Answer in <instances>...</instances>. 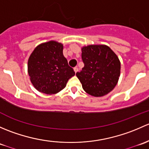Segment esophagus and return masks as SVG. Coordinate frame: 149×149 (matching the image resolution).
Masks as SVG:
<instances>
[{"label": "esophagus", "instance_id": "esophagus-1", "mask_svg": "<svg viewBox=\"0 0 149 149\" xmlns=\"http://www.w3.org/2000/svg\"><path fill=\"white\" fill-rule=\"evenodd\" d=\"M73 70H74V71H75V73H77L78 72V70H79V68H78L77 67H75L74 68H73Z\"/></svg>", "mask_w": 149, "mask_h": 149}]
</instances>
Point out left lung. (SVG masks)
Masks as SVG:
<instances>
[{
    "label": "left lung",
    "instance_id": "8db88e82",
    "mask_svg": "<svg viewBox=\"0 0 149 149\" xmlns=\"http://www.w3.org/2000/svg\"><path fill=\"white\" fill-rule=\"evenodd\" d=\"M84 64L76 76L84 90L94 97H102L118 84L120 62L116 54L106 45H88L81 49Z\"/></svg>",
    "mask_w": 149,
    "mask_h": 149
}]
</instances>
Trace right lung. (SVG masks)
<instances>
[{"label": "right lung", "instance_id": "1", "mask_svg": "<svg viewBox=\"0 0 149 149\" xmlns=\"http://www.w3.org/2000/svg\"><path fill=\"white\" fill-rule=\"evenodd\" d=\"M63 47L55 41L40 45L28 61V73L36 89L47 94L59 92L75 72L63 54Z\"/></svg>", "mask_w": 149, "mask_h": 149}]
</instances>
